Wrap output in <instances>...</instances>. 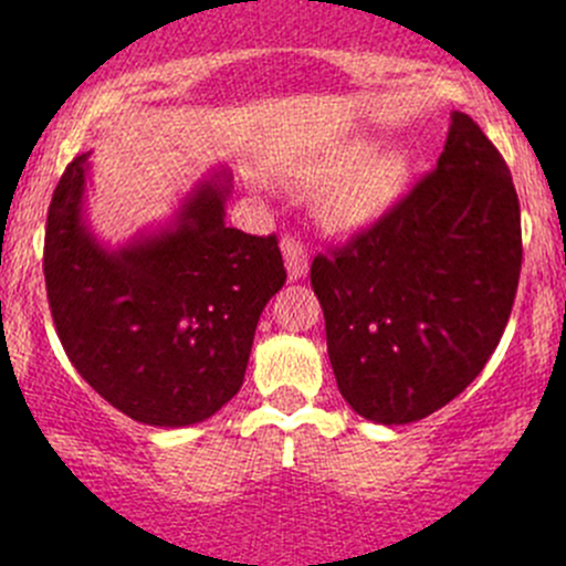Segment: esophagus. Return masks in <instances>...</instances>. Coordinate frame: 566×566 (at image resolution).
Masks as SVG:
<instances>
[{
  "label": "esophagus",
  "instance_id": "1",
  "mask_svg": "<svg viewBox=\"0 0 566 566\" xmlns=\"http://www.w3.org/2000/svg\"><path fill=\"white\" fill-rule=\"evenodd\" d=\"M282 254H284V265H287L290 279H304L306 271H310V256H306L304 243L293 235H284Z\"/></svg>",
  "mask_w": 566,
  "mask_h": 566
}]
</instances>
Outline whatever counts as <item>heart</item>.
<instances>
[{
  "label": "heart",
  "mask_w": 566,
  "mask_h": 566,
  "mask_svg": "<svg viewBox=\"0 0 566 566\" xmlns=\"http://www.w3.org/2000/svg\"><path fill=\"white\" fill-rule=\"evenodd\" d=\"M328 213L339 227L356 230L386 216L402 197L410 177V158L402 147H353L323 169V180H336Z\"/></svg>",
  "instance_id": "1"
}]
</instances>
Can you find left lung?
I'll use <instances>...</instances> for the list:
<instances>
[{"instance_id":"obj_1","label":"left lung","mask_w":566,"mask_h":566,"mask_svg":"<svg viewBox=\"0 0 566 566\" xmlns=\"http://www.w3.org/2000/svg\"><path fill=\"white\" fill-rule=\"evenodd\" d=\"M521 202L504 158L452 112L438 167L350 243L312 262L336 386L358 416L436 413L499 347L521 279Z\"/></svg>"}]
</instances>
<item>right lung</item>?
Here are the masks:
<instances>
[{"label": "right lung", "mask_w": 566, "mask_h": 566, "mask_svg": "<svg viewBox=\"0 0 566 566\" xmlns=\"http://www.w3.org/2000/svg\"><path fill=\"white\" fill-rule=\"evenodd\" d=\"M87 158L67 164L45 221V293L62 347L134 421L210 419L241 391L256 319L287 279L276 235L224 224L232 177L219 169L167 227L108 249L84 219Z\"/></svg>", "instance_id": "1"}]
</instances>
